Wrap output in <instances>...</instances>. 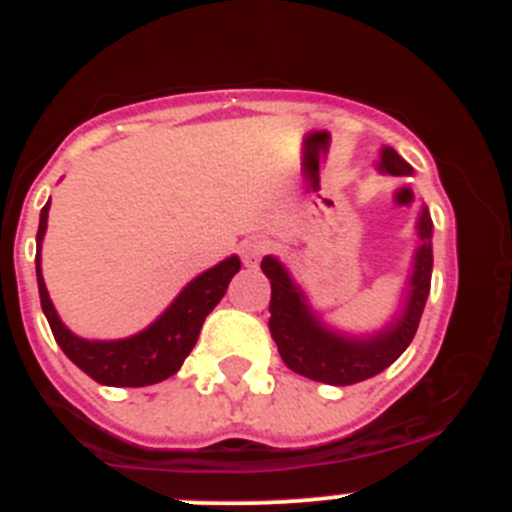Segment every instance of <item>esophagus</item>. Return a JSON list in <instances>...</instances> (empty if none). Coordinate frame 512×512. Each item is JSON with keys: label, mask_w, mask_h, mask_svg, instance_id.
I'll list each match as a JSON object with an SVG mask.
<instances>
[{"label": "esophagus", "mask_w": 512, "mask_h": 512, "mask_svg": "<svg viewBox=\"0 0 512 512\" xmlns=\"http://www.w3.org/2000/svg\"><path fill=\"white\" fill-rule=\"evenodd\" d=\"M238 251H241L243 264L253 266V264H259L261 256L269 251V243H266L264 238H246V241L241 243V248H238Z\"/></svg>", "instance_id": "obj_1"}]
</instances>
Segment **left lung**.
<instances>
[{
  "mask_svg": "<svg viewBox=\"0 0 512 512\" xmlns=\"http://www.w3.org/2000/svg\"><path fill=\"white\" fill-rule=\"evenodd\" d=\"M379 169L392 176L413 174L408 161L395 148H382ZM408 192L413 194V189H408ZM418 235L420 246L415 251L405 310L400 312V318L390 328L372 338H348L336 333V330L325 328L318 315L307 307L305 295L292 282L289 271L274 256H266L261 261V271L271 282V338L277 343L282 361L292 372L315 379V382L346 387V384L377 377L379 372H384L387 366L400 359L402 351L415 338L425 300H428V292H431L433 223L425 207L418 217Z\"/></svg>",
  "mask_w": 512,
  "mask_h": 512,
  "instance_id": "1",
  "label": "left lung"
}]
</instances>
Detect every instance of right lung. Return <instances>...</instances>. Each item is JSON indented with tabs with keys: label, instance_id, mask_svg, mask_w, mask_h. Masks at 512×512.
<instances>
[{
	"label": "right lung",
	"instance_id": "obj_1",
	"mask_svg": "<svg viewBox=\"0 0 512 512\" xmlns=\"http://www.w3.org/2000/svg\"><path fill=\"white\" fill-rule=\"evenodd\" d=\"M48 207L51 202L40 210L35 274H38L40 307H43L53 338L63 354L94 382L107 384V387H146V384L164 382L171 374L179 372V366L184 364L200 338L205 318L212 312V307L223 300L230 279L241 269L238 256H230L192 279L171 302L169 310L146 330H140L138 336L122 338V341H87V338L74 336L61 323L56 307L48 297V289H45L43 274H40V243H43L45 228H48Z\"/></svg>",
	"mask_w": 512,
	"mask_h": 512
}]
</instances>
